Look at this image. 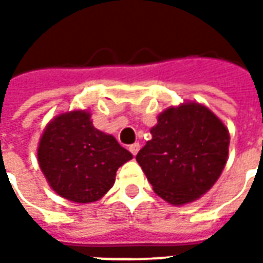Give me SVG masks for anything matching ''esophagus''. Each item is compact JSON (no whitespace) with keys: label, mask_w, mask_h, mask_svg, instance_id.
Segmentation results:
<instances>
[{"label":"esophagus","mask_w":263,"mask_h":263,"mask_svg":"<svg viewBox=\"0 0 263 263\" xmlns=\"http://www.w3.org/2000/svg\"><path fill=\"white\" fill-rule=\"evenodd\" d=\"M139 149H140V145L139 143H133V145H130V147H128V151L136 157L137 155V152H139Z\"/></svg>","instance_id":"1"}]
</instances>
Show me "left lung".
Returning a JSON list of instances; mask_svg holds the SVG:
<instances>
[{"label":"left lung","mask_w":263,"mask_h":263,"mask_svg":"<svg viewBox=\"0 0 263 263\" xmlns=\"http://www.w3.org/2000/svg\"><path fill=\"white\" fill-rule=\"evenodd\" d=\"M151 135L136 161L170 205L192 203L217 183L227 164L230 133L208 106L192 101L168 106Z\"/></svg>","instance_id":"obj_1"}]
</instances>
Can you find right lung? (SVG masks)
<instances>
[{"mask_svg": "<svg viewBox=\"0 0 263 263\" xmlns=\"http://www.w3.org/2000/svg\"><path fill=\"white\" fill-rule=\"evenodd\" d=\"M87 109L54 117L39 139L37 162L57 195L74 203H92L116 183L117 170L133 155L112 135L92 124Z\"/></svg>", "mask_w": 263, "mask_h": 263, "instance_id": "right-lung-1", "label": "right lung"}]
</instances>
